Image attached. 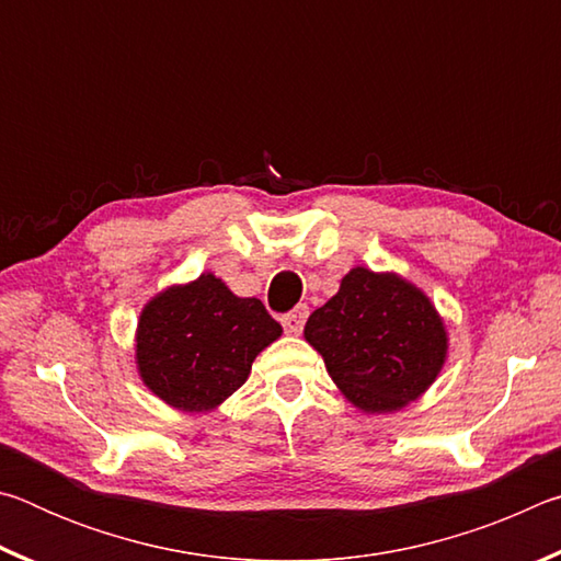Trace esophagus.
I'll return each mask as SVG.
<instances>
[{"label": "esophagus", "instance_id": "1", "mask_svg": "<svg viewBox=\"0 0 561 561\" xmlns=\"http://www.w3.org/2000/svg\"><path fill=\"white\" fill-rule=\"evenodd\" d=\"M307 317H309V307H307V304H299V307H294L289 314L282 317V327H284V331H287V334L299 336Z\"/></svg>", "mask_w": 561, "mask_h": 561}]
</instances>
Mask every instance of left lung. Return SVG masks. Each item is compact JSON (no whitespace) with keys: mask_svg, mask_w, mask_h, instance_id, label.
Wrapping results in <instances>:
<instances>
[{"mask_svg":"<svg viewBox=\"0 0 561 561\" xmlns=\"http://www.w3.org/2000/svg\"><path fill=\"white\" fill-rule=\"evenodd\" d=\"M304 336L329 376L366 413H391L425 393L448 354L443 319L425 294L398 274L351 270L319 307Z\"/></svg>","mask_w":561,"mask_h":561,"instance_id":"8db88e82","label":"left lung"}]
</instances>
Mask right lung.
Listing matches in <instances>:
<instances>
[{"instance_id":"1","label":"right lung","mask_w":561,"mask_h":561,"mask_svg":"<svg viewBox=\"0 0 561 561\" xmlns=\"http://www.w3.org/2000/svg\"><path fill=\"white\" fill-rule=\"evenodd\" d=\"M282 336L260 299H242L215 274L160 291L140 311L136 360L144 383L168 405L213 411L252 371L262 348Z\"/></svg>"}]
</instances>
